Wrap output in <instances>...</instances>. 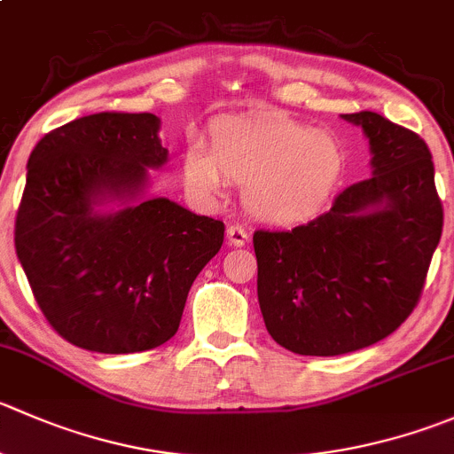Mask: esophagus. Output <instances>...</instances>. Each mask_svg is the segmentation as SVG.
Masks as SVG:
<instances>
[{
	"label": "esophagus",
	"mask_w": 454,
	"mask_h": 454,
	"mask_svg": "<svg viewBox=\"0 0 454 454\" xmlns=\"http://www.w3.org/2000/svg\"><path fill=\"white\" fill-rule=\"evenodd\" d=\"M226 239L231 246H244L248 244V232H246V228L239 226V223H232L226 231Z\"/></svg>",
	"instance_id": "34e87169"
}]
</instances>
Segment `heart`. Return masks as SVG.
I'll use <instances>...</instances> for the list:
<instances>
[{
  "label": "heart",
  "instance_id": "b5f03b06",
  "mask_svg": "<svg viewBox=\"0 0 454 454\" xmlns=\"http://www.w3.org/2000/svg\"><path fill=\"white\" fill-rule=\"evenodd\" d=\"M344 173L337 139L293 117H223L204 142L188 146L184 177L200 195H219L226 182L244 188L254 219L293 226L319 213Z\"/></svg>",
  "mask_w": 454,
  "mask_h": 454
}]
</instances>
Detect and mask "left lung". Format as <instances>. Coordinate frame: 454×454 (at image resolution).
Listing matches in <instances>:
<instances>
[{"mask_svg": "<svg viewBox=\"0 0 454 454\" xmlns=\"http://www.w3.org/2000/svg\"><path fill=\"white\" fill-rule=\"evenodd\" d=\"M344 120L371 142L372 177L293 231H254L257 294L277 344L334 357L377 344L411 317L443 228L424 139L362 110Z\"/></svg>", "mask_w": 454, "mask_h": 454, "instance_id": "left-lung-1", "label": "left lung"}]
</instances>
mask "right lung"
I'll return each instance as SVG.
<instances>
[{
  "mask_svg": "<svg viewBox=\"0 0 454 454\" xmlns=\"http://www.w3.org/2000/svg\"><path fill=\"white\" fill-rule=\"evenodd\" d=\"M151 113H97L43 135L28 160L15 250L51 328L106 355L151 350L179 328L188 290L223 244V222L170 200L95 215L137 197L166 151Z\"/></svg>",
  "mask_w": 454,
  "mask_h": 454,
  "instance_id": "1",
  "label": "right lung"
}]
</instances>
